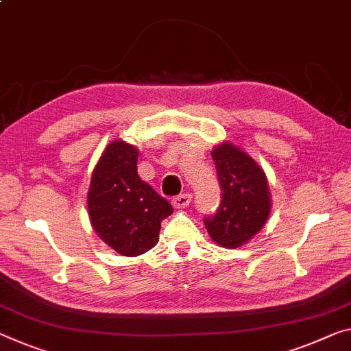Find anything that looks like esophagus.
I'll use <instances>...</instances> for the list:
<instances>
[{
	"instance_id": "obj_1",
	"label": "esophagus",
	"mask_w": 351,
	"mask_h": 351,
	"mask_svg": "<svg viewBox=\"0 0 351 351\" xmlns=\"http://www.w3.org/2000/svg\"><path fill=\"white\" fill-rule=\"evenodd\" d=\"M191 202V194H180V196H176L172 199V206L174 208H185L190 206Z\"/></svg>"
}]
</instances>
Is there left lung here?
<instances>
[{"label": "left lung", "mask_w": 351, "mask_h": 351, "mask_svg": "<svg viewBox=\"0 0 351 351\" xmlns=\"http://www.w3.org/2000/svg\"><path fill=\"white\" fill-rule=\"evenodd\" d=\"M221 188L217 212L204 218L212 239L224 247H239L263 228L269 215L268 182L258 165L230 143L213 149Z\"/></svg>", "instance_id": "1"}]
</instances>
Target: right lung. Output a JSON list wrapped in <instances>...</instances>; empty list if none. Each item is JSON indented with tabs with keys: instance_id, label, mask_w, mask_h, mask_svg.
I'll use <instances>...</instances> for the list:
<instances>
[{
	"instance_id": "obj_1",
	"label": "right lung",
	"mask_w": 351,
	"mask_h": 351,
	"mask_svg": "<svg viewBox=\"0 0 351 351\" xmlns=\"http://www.w3.org/2000/svg\"><path fill=\"white\" fill-rule=\"evenodd\" d=\"M138 150L117 141L108 144L93 172L88 210L94 230L122 256H139L158 241L161 221L172 206L138 176Z\"/></svg>"
}]
</instances>
